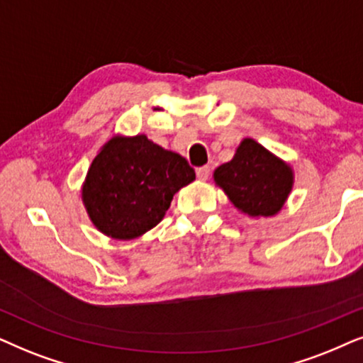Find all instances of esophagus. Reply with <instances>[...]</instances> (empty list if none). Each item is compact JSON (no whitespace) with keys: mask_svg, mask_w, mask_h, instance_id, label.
I'll use <instances>...</instances> for the list:
<instances>
[{"mask_svg":"<svg viewBox=\"0 0 363 363\" xmlns=\"http://www.w3.org/2000/svg\"><path fill=\"white\" fill-rule=\"evenodd\" d=\"M196 174H197V179L199 181H207L211 176V167L209 166H202L199 169H196Z\"/></svg>","mask_w":363,"mask_h":363,"instance_id":"esophagus-1","label":"esophagus"}]
</instances>
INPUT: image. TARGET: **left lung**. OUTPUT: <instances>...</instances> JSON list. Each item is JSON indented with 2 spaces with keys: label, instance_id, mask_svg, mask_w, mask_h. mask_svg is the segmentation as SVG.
Segmentation results:
<instances>
[{
  "label": "left lung",
  "instance_id": "left-lung-1",
  "mask_svg": "<svg viewBox=\"0 0 363 363\" xmlns=\"http://www.w3.org/2000/svg\"><path fill=\"white\" fill-rule=\"evenodd\" d=\"M216 184L232 204L252 217L275 216L291 194V166L254 139H244L232 161L214 171Z\"/></svg>",
  "mask_w": 363,
  "mask_h": 363
}]
</instances>
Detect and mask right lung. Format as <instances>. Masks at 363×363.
I'll list each match as a JSON object with an SVG mask.
<instances>
[{"label":"right lung","mask_w":363,"mask_h":363,"mask_svg":"<svg viewBox=\"0 0 363 363\" xmlns=\"http://www.w3.org/2000/svg\"><path fill=\"white\" fill-rule=\"evenodd\" d=\"M196 179L179 154L141 134L113 138L91 164L83 202L93 224L113 239L139 238L162 220L176 192Z\"/></svg>","instance_id":"obj_1"}]
</instances>
